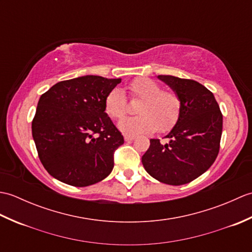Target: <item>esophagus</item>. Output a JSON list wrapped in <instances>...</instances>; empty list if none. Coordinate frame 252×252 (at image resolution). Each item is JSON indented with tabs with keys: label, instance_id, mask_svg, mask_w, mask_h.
Wrapping results in <instances>:
<instances>
[{
	"label": "esophagus",
	"instance_id": "obj_1",
	"mask_svg": "<svg viewBox=\"0 0 252 252\" xmlns=\"http://www.w3.org/2000/svg\"><path fill=\"white\" fill-rule=\"evenodd\" d=\"M135 135H131V134H125V140L126 141V142H129V141H133V140H135Z\"/></svg>",
	"mask_w": 252,
	"mask_h": 252
}]
</instances>
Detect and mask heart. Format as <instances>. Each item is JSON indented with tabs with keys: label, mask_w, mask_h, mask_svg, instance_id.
Here are the masks:
<instances>
[{
	"label": "heart",
	"mask_w": 252,
	"mask_h": 252,
	"mask_svg": "<svg viewBox=\"0 0 252 252\" xmlns=\"http://www.w3.org/2000/svg\"><path fill=\"white\" fill-rule=\"evenodd\" d=\"M132 98L141 99L137 116L119 122V129L126 134H142L155 130L165 132L178 122L182 103L173 90H161V85L149 78H140L127 85ZM105 109L112 119H121L126 114V99L121 89H112L105 98Z\"/></svg>",
	"instance_id": "obj_1"
}]
</instances>
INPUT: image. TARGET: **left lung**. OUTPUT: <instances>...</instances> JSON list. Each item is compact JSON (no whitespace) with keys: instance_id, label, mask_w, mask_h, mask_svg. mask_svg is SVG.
<instances>
[{"instance_id":"1","label":"left lung","mask_w":252,"mask_h":252,"mask_svg":"<svg viewBox=\"0 0 252 252\" xmlns=\"http://www.w3.org/2000/svg\"><path fill=\"white\" fill-rule=\"evenodd\" d=\"M181 98L176 125L161 144L152 138L143 155L144 168L153 178L169 185L194 181L211 167L220 151L223 116L212 92L199 82L173 76H158Z\"/></svg>"}]
</instances>
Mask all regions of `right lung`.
I'll return each mask as SVG.
<instances>
[{
    "label": "right lung",
    "mask_w": 252,
    "mask_h": 252,
    "mask_svg": "<svg viewBox=\"0 0 252 252\" xmlns=\"http://www.w3.org/2000/svg\"><path fill=\"white\" fill-rule=\"evenodd\" d=\"M120 82L84 76L58 82L41 95L32 136L53 178L84 187L110 174L114 154L125 140L105 112V98Z\"/></svg>",
    "instance_id": "right-lung-1"
}]
</instances>
